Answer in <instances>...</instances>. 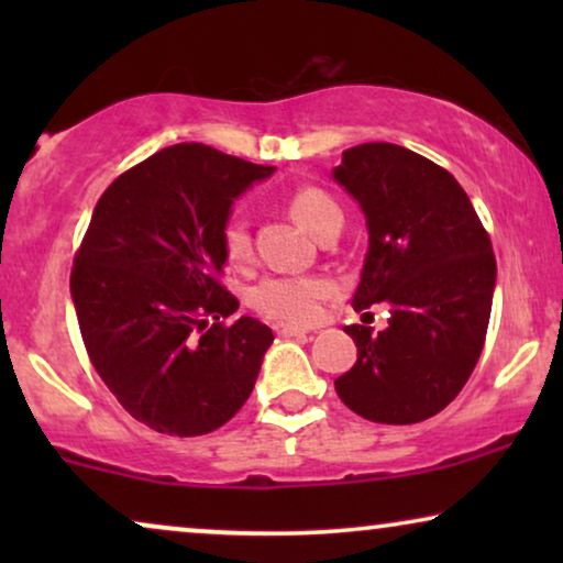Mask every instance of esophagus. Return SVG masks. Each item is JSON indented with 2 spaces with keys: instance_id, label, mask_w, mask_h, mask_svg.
<instances>
[{
  "instance_id": "esophagus-1",
  "label": "esophagus",
  "mask_w": 563,
  "mask_h": 563,
  "mask_svg": "<svg viewBox=\"0 0 563 563\" xmlns=\"http://www.w3.org/2000/svg\"><path fill=\"white\" fill-rule=\"evenodd\" d=\"M274 330H276V335H282V338H302V335H307L305 328H295V325H276Z\"/></svg>"
}]
</instances>
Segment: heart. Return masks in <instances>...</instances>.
Segmentation results:
<instances>
[{"instance_id":"obj_1","label":"heart","mask_w":563,"mask_h":563,"mask_svg":"<svg viewBox=\"0 0 563 563\" xmlns=\"http://www.w3.org/2000/svg\"><path fill=\"white\" fill-rule=\"evenodd\" d=\"M287 210L307 233L318 238L333 222H343L341 207L328 191L318 187H297L287 195ZM220 243L228 264L245 266L253 258V241L243 214H228L220 228ZM330 295V284L320 276H268L251 289L249 302L266 318L307 325L322 312V302Z\"/></svg>"}]
</instances>
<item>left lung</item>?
Returning <instances> with one entry per match:
<instances>
[{
    "label": "left lung",
    "mask_w": 563,
    "mask_h": 563,
    "mask_svg": "<svg viewBox=\"0 0 563 563\" xmlns=\"http://www.w3.org/2000/svg\"><path fill=\"white\" fill-rule=\"evenodd\" d=\"M333 176L358 199L368 225L353 310L376 302L391 310L379 333L345 328L358 358L335 379L338 397L384 426L433 418L482 356L497 279L489 233L461 184L402 145H353Z\"/></svg>",
    "instance_id": "8db88e82"
}]
</instances>
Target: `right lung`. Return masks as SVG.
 <instances>
[{"instance_id": "1", "label": "right lung", "mask_w": 563, "mask_h": 563, "mask_svg": "<svg viewBox=\"0 0 563 563\" xmlns=\"http://www.w3.org/2000/svg\"><path fill=\"white\" fill-rule=\"evenodd\" d=\"M272 166L179 143L120 174L74 256L71 297L91 366L137 422L205 435L241 410L274 341L261 320L225 325L220 282L230 205Z\"/></svg>"}]
</instances>
